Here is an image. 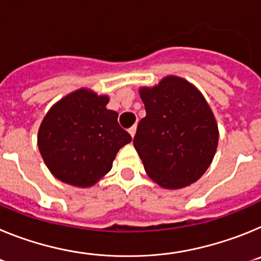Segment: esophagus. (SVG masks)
Returning a JSON list of instances; mask_svg holds the SVG:
<instances>
[{
  "instance_id": "esophagus-1",
  "label": "esophagus",
  "mask_w": 261,
  "mask_h": 261,
  "mask_svg": "<svg viewBox=\"0 0 261 261\" xmlns=\"http://www.w3.org/2000/svg\"><path fill=\"white\" fill-rule=\"evenodd\" d=\"M136 129H137V126H136V125H133L132 128H129V130H128V132H129V135L132 136V138L135 137V135H136Z\"/></svg>"
}]
</instances>
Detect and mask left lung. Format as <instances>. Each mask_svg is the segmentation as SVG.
Segmentation results:
<instances>
[{"label": "left lung", "instance_id": "left-lung-1", "mask_svg": "<svg viewBox=\"0 0 261 261\" xmlns=\"http://www.w3.org/2000/svg\"><path fill=\"white\" fill-rule=\"evenodd\" d=\"M146 116L133 145L151 180L166 190L195 183L208 170L218 146L216 117L200 90L177 75L140 87Z\"/></svg>", "mask_w": 261, "mask_h": 261}]
</instances>
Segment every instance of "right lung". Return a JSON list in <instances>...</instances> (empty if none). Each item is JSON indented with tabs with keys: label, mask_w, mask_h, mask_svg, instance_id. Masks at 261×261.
Masks as SVG:
<instances>
[{
	"label": "right lung",
	"mask_w": 261,
	"mask_h": 261,
	"mask_svg": "<svg viewBox=\"0 0 261 261\" xmlns=\"http://www.w3.org/2000/svg\"><path fill=\"white\" fill-rule=\"evenodd\" d=\"M108 95L82 87L49 108L38 132V146L53 176L69 186L87 188L112 168L117 151L132 137L107 110Z\"/></svg>",
	"instance_id": "obj_1"
}]
</instances>
